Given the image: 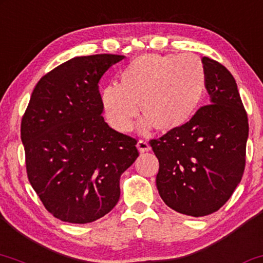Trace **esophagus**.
Instances as JSON below:
<instances>
[{"instance_id":"esophagus-1","label":"esophagus","mask_w":263,"mask_h":263,"mask_svg":"<svg viewBox=\"0 0 263 263\" xmlns=\"http://www.w3.org/2000/svg\"><path fill=\"white\" fill-rule=\"evenodd\" d=\"M137 148L141 153H147L151 151V145H149L148 142H145V141H138Z\"/></svg>"}]
</instances>
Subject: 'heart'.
<instances>
[{"label": "heart", "mask_w": 263, "mask_h": 263, "mask_svg": "<svg viewBox=\"0 0 263 263\" xmlns=\"http://www.w3.org/2000/svg\"><path fill=\"white\" fill-rule=\"evenodd\" d=\"M206 72L195 54H144L134 59L120 74V85L101 92L102 108L109 125L127 132L139 112L145 115L141 129L155 126L176 131L194 116L205 91Z\"/></svg>", "instance_id": "b5f03b06"}]
</instances>
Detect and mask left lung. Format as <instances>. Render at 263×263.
<instances>
[{
    "instance_id": "left-lung-1",
    "label": "left lung",
    "mask_w": 263,
    "mask_h": 263,
    "mask_svg": "<svg viewBox=\"0 0 263 263\" xmlns=\"http://www.w3.org/2000/svg\"><path fill=\"white\" fill-rule=\"evenodd\" d=\"M210 103L187 124L151 141L159 160L156 188L179 214L201 217L217 211L240 183L249 136L248 115L233 75L201 58Z\"/></svg>"
}]
</instances>
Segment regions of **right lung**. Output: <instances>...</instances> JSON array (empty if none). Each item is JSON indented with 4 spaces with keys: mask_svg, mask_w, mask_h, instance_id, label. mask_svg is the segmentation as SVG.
Returning <instances> with one entry per match:
<instances>
[{
    "mask_svg": "<svg viewBox=\"0 0 263 263\" xmlns=\"http://www.w3.org/2000/svg\"><path fill=\"white\" fill-rule=\"evenodd\" d=\"M124 55L75 57L40 80L22 120L30 184L45 208L69 223L107 215L122 172L138 158L136 139L103 118L99 81Z\"/></svg>",
    "mask_w": 263,
    "mask_h": 263,
    "instance_id": "obj_1",
    "label": "right lung"
}]
</instances>
